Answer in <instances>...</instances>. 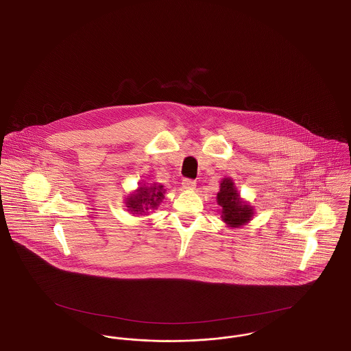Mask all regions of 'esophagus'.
Listing matches in <instances>:
<instances>
[{
  "mask_svg": "<svg viewBox=\"0 0 351 351\" xmlns=\"http://www.w3.org/2000/svg\"><path fill=\"white\" fill-rule=\"evenodd\" d=\"M183 186L185 189H195V186H196V182L195 180H192V179H184L183 180Z\"/></svg>",
  "mask_w": 351,
  "mask_h": 351,
  "instance_id": "obj_1",
  "label": "esophagus"
}]
</instances>
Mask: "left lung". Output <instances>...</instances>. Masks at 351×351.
I'll list each match as a JSON object with an SVG mask.
<instances>
[{
  "instance_id": "obj_1",
  "label": "left lung",
  "mask_w": 351,
  "mask_h": 351,
  "mask_svg": "<svg viewBox=\"0 0 351 351\" xmlns=\"http://www.w3.org/2000/svg\"><path fill=\"white\" fill-rule=\"evenodd\" d=\"M218 205L221 206V218L230 228H239L250 221L254 209L239 197V193L230 178H225L219 184Z\"/></svg>"
}]
</instances>
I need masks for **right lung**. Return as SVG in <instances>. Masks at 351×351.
<instances>
[{"mask_svg":"<svg viewBox=\"0 0 351 351\" xmlns=\"http://www.w3.org/2000/svg\"><path fill=\"white\" fill-rule=\"evenodd\" d=\"M165 188L160 184H143L126 199V206L133 215H145L158 208L165 199Z\"/></svg>","mask_w":351,"mask_h":351,"instance_id":"right-lung-1","label":"right lung"}]
</instances>
